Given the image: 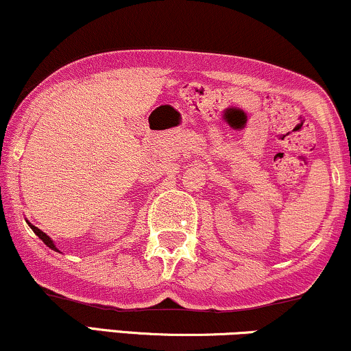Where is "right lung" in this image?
Returning a JSON list of instances; mask_svg holds the SVG:
<instances>
[{
  "instance_id": "1",
  "label": "right lung",
  "mask_w": 351,
  "mask_h": 351,
  "mask_svg": "<svg viewBox=\"0 0 351 351\" xmlns=\"http://www.w3.org/2000/svg\"><path fill=\"white\" fill-rule=\"evenodd\" d=\"M29 225H30V223H29ZM30 228H32V230H34V233H35V234H37V237H38L40 239H42V241H43V243H45V245H47L48 247H51V250H55V251H58V250H56V246H55V245H53L51 238H50V237H48V234H45V233H43V232H42V230H40V228H37V227H34V225H30Z\"/></svg>"
}]
</instances>
